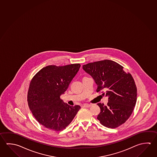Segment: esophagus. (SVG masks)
<instances>
[{
    "label": "esophagus",
    "mask_w": 157,
    "mask_h": 157,
    "mask_svg": "<svg viewBox=\"0 0 157 157\" xmlns=\"http://www.w3.org/2000/svg\"><path fill=\"white\" fill-rule=\"evenodd\" d=\"M91 106V105L88 104H84L82 105V106H84V107H90Z\"/></svg>",
    "instance_id": "esophagus-1"
}]
</instances>
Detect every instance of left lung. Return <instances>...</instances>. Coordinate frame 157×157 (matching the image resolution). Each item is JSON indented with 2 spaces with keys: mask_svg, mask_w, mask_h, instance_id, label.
<instances>
[{
  "mask_svg": "<svg viewBox=\"0 0 157 157\" xmlns=\"http://www.w3.org/2000/svg\"><path fill=\"white\" fill-rule=\"evenodd\" d=\"M98 85L96 91L109 97L107 105L98 103L97 118L104 126L115 128L129 118L137 101V87L129 72L116 62L105 59L82 66Z\"/></svg>",
  "mask_w": 157,
  "mask_h": 157,
  "instance_id": "obj_1",
  "label": "left lung"
}]
</instances>
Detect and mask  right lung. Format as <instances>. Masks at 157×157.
Returning a JSON list of instances; mask_svg holds the SVG:
<instances>
[{
    "mask_svg": "<svg viewBox=\"0 0 157 157\" xmlns=\"http://www.w3.org/2000/svg\"><path fill=\"white\" fill-rule=\"evenodd\" d=\"M79 63L50 65L33 76L28 92V105L36 120L56 131L65 129L80 109L63 103L60 96L66 91L79 69Z\"/></svg>",
    "mask_w": 157,
    "mask_h": 157,
    "instance_id": "right-lung-1",
    "label": "right lung"
}]
</instances>
